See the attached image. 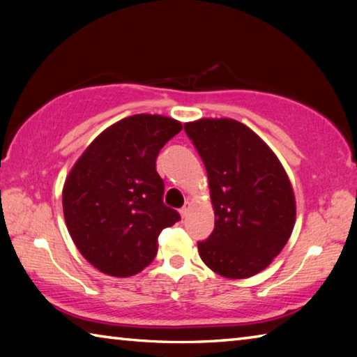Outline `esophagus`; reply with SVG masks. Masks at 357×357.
<instances>
[{"instance_id": "34e87169", "label": "esophagus", "mask_w": 357, "mask_h": 357, "mask_svg": "<svg viewBox=\"0 0 357 357\" xmlns=\"http://www.w3.org/2000/svg\"><path fill=\"white\" fill-rule=\"evenodd\" d=\"M190 208H192V204H190V202H185V204L183 208H181V211H179V214H181V217H183V219H185L187 215H189V211H190Z\"/></svg>"}]
</instances>
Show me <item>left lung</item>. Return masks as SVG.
Here are the masks:
<instances>
[{
	"mask_svg": "<svg viewBox=\"0 0 357 357\" xmlns=\"http://www.w3.org/2000/svg\"><path fill=\"white\" fill-rule=\"evenodd\" d=\"M184 129L206 167L215 225L198 243L203 263L227 279H249L291 236L296 198L285 168L255 132L231 118H202Z\"/></svg>",
	"mask_w": 357,
	"mask_h": 357,
	"instance_id": "obj_1",
	"label": "left lung"
}]
</instances>
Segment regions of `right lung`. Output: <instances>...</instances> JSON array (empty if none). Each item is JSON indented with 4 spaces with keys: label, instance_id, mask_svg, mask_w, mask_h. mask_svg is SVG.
<instances>
[{
    "label": "right lung",
    "instance_id": "1",
    "mask_svg": "<svg viewBox=\"0 0 357 357\" xmlns=\"http://www.w3.org/2000/svg\"><path fill=\"white\" fill-rule=\"evenodd\" d=\"M181 129L162 114H132L100 132L70 168L63 187L66 225L100 273L138 274L154 259L162 229L179 220L162 200L155 159Z\"/></svg>",
    "mask_w": 357,
    "mask_h": 357
}]
</instances>
